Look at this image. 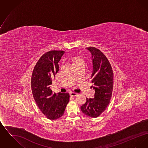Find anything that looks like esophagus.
<instances>
[{
	"label": "esophagus",
	"instance_id": "obj_1",
	"mask_svg": "<svg viewBox=\"0 0 148 148\" xmlns=\"http://www.w3.org/2000/svg\"><path fill=\"white\" fill-rule=\"evenodd\" d=\"M70 95L71 96V97H75V96H77V93H75V92H71L70 93Z\"/></svg>",
	"mask_w": 148,
	"mask_h": 148
}]
</instances>
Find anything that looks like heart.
Wrapping results in <instances>:
<instances>
[{
	"label": "heart",
	"mask_w": 148,
	"mask_h": 148,
	"mask_svg": "<svg viewBox=\"0 0 148 148\" xmlns=\"http://www.w3.org/2000/svg\"><path fill=\"white\" fill-rule=\"evenodd\" d=\"M71 63L74 68L81 67L84 68L85 65L84 59L82 56H78L74 57L71 60Z\"/></svg>",
	"instance_id": "obj_1"
}]
</instances>
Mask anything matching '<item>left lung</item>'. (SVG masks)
Masks as SVG:
<instances>
[{"label": "left lung", "mask_w": 148, "mask_h": 148, "mask_svg": "<svg viewBox=\"0 0 148 148\" xmlns=\"http://www.w3.org/2000/svg\"><path fill=\"white\" fill-rule=\"evenodd\" d=\"M92 54V71L91 75L92 88L95 94L94 98H86L81 106L85 115L97 118L106 108L112 97L113 88V73L111 65L106 56L94 47L86 48Z\"/></svg>", "instance_id": "obj_1"}]
</instances>
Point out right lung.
<instances>
[{
  "instance_id": "obj_1",
  "label": "right lung",
  "mask_w": 148,
  "mask_h": 148,
  "mask_svg": "<svg viewBox=\"0 0 148 148\" xmlns=\"http://www.w3.org/2000/svg\"><path fill=\"white\" fill-rule=\"evenodd\" d=\"M64 53L62 50L45 53L36 64L32 75V90L36 105L50 120L57 119L63 115L69 100L68 93L56 94L50 89V85L59 71L58 63Z\"/></svg>"
}]
</instances>
